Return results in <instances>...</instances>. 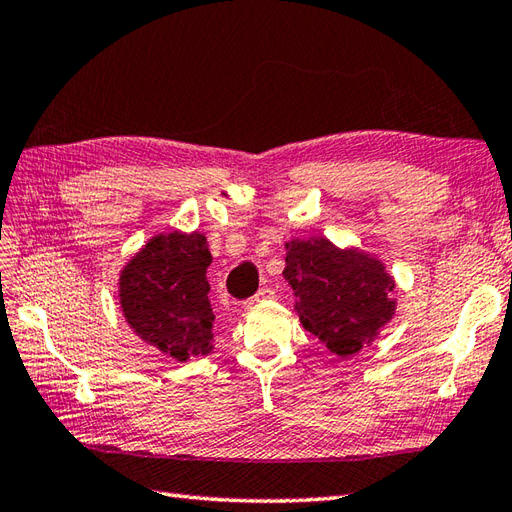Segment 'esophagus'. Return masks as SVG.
<instances>
[{
  "mask_svg": "<svg viewBox=\"0 0 512 512\" xmlns=\"http://www.w3.org/2000/svg\"><path fill=\"white\" fill-rule=\"evenodd\" d=\"M276 295V291L271 289V287H260L258 291H256V295H252V298L249 300H245V306H254V304H258V302H265V300H271Z\"/></svg>",
  "mask_w": 512,
  "mask_h": 512,
  "instance_id": "obj_1",
  "label": "esophagus"
}]
</instances>
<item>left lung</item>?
<instances>
[{
    "mask_svg": "<svg viewBox=\"0 0 512 512\" xmlns=\"http://www.w3.org/2000/svg\"><path fill=\"white\" fill-rule=\"evenodd\" d=\"M285 260L282 276L298 298L302 326L335 355H355L394 315V280L379 260L342 252L326 238H295Z\"/></svg>",
    "mask_w": 512,
    "mask_h": 512,
    "instance_id": "left-lung-1",
    "label": "left lung"
}]
</instances>
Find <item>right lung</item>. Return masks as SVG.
<instances>
[{"label":"right lung","mask_w":512,"mask_h":512,"mask_svg":"<svg viewBox=\"0 0 512 512\" xmlns=\"http://www.w3.org/2000/svg\"><path fill=\"white\" fill-rule=\"evenodd\" d=\"M210 260L201 234H160L120 276V304L133 331L179 361L212 350Z\"/></svg>","instance_id":"obj_1"}]
</instances>
